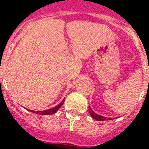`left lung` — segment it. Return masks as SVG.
Here are the masks:
<instances>
[{
	"label": "left lung",
	"instance_id": "8db88e82",
	"mask_svg": "<svg viewBox=\"0 0 149 149\" xmlns=\"http://www.w3.org/2000/svg\"><path fill=\"white\" fill-rule=\"evenodd\" d=\"M89 113H90V114H91V116L92 117V118H93V119H95V120H100V121H102V120H112L111 118H105V117H103V116H100L99 115V114H97V113H96L94 111L91 109V107L90 106H89Z\"/></svg>",
	"mask_w": 149,
	"mask_h": 149
}]
</instances>
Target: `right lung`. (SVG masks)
Here are the masks:
<instances>
[{
    "mask_svg": "<svg viewBox=\"0 0 149 149\" xmlns=\"http://www.w3.org/2000/svg\"><path fill=\"white\" fill-rule=\"evenodd\" d=\"M64 100H65V99H63L60 104H58L57 106H56L55 107H53V108L49 109V110H45V111H30V110H29V111H31V112H33V113H38V114H44V115L52 114V113H56V111H58V109L60 108L61 107H62V105L63 104V103H64ZM27 110H29V109H27Z\"/></svg>",
    "mask_w": 149,
    "mask_h": 149,
    "instance_id": "add662e5",
    "label": "right lung"
}]
</instances>
